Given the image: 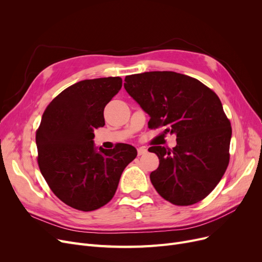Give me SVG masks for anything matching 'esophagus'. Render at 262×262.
I'll return each instance as SVG.
<instances>
[{"label": "esophagus", "mask_w": 262, "mask_h": 262, "mask_svg": "<svg viewBox=\"0 0 262 262\" xmlns=\"http://www.w3.org/2000/svg\"><path fill=\"white\" fill-rule=\"evenodd\" d=\"M145 153H146V148H144V147H139L138 148V156H141Z\"/></svg>", "instance_id": "obj_1"}]
</instances>
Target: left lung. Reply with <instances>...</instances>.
Masks as SVG:
<instances>
[{
    "mask_svg": "<svg viewBox=\"0 0 262 262\" xmlns=\"http://www.w3.org/2000/svg\"><path fill=\"white\" fill-rule=\"evenodd\" d=\"M124 88L149 116L148 127L175 134L173 149L150 146L159 167L149 178L177 206L193 205L221 181L229 162L231 126L219 96L193 77L152 71L125 77Z\"/></svg>",
    "mask_w": 262,
    "mask_h": 262,
    "instance_id": "left-lung-1",
    "label": "left lung"
}]
</instances>
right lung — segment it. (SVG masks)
<instances>
[{"mask_svg":"<svg viewBox=\"0 0 262 262\" xmlns=\"http://www.w3.org/2000/svg\"><path fill=\"white\" fill-rule=\"evenodd\" d=\"M122 87V78L80 80L46 108L36 133L38 166L46 182L70 207L92 211L116 193L122 172L137 149L120 143L96 148L94 128L105 125L104 108Z\"/></svg>","mask_w":262,"mask_h":262,"instance_id":"obj_1","label":"right lung"}]
</instances>
